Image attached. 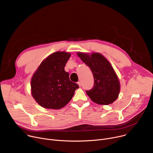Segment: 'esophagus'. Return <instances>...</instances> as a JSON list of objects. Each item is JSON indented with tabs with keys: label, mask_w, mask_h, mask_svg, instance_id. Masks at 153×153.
Returning a JSON list of instances; mask_svg holds the SVG:
<instances>
[{
	"label": "esophagus",
	"mask_w": 153,
	"mask_h": 153,
	"mask_svg": "<svg viewBox=\"0 0 153 153\" xmlns=\"http://www.w3.org/2000/svg\"><path fill=\"white\" fill-rule=\"evenodd\" d=\"M77 84L79 85V86H81V82H77Z\"/></svg>",
	"instance_id": "obj_1"
}]
</instances>
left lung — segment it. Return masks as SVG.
Wrapping results in <instances>:
<instances>
[{"mask_svg":"<svg viewBox=\"0 0 153 153\" xmlns=\"http://www.w3.org/2000/svg\"><path fill=\"white\" fill-rule=\"evenodd\" d=\"M78 56L91 69L94 80L93 88L86 91V94L95 103L109 105L118 97L120 82L110 63L101 54L78 53Z\"/></svg>","mask_w":153,"mask_h":153,"instance_id":"1","label":"left lung"}]
</instances>
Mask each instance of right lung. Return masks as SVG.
Listing matches in <instances>:
<instances>
[{
  "label": "right lung",
  "mask_w": 153,
  "mask_h": 153,
  "mask_svg": "<svg viewBox=\"0 0 153 153\" xmlns=\"http://www.w3.org/2000/svg\"><path fill=\"white\" fill-rule=\"evenodd\" d=\"M71 54L57 51L43 60L31 81V94L41 106L48 109H60L72 99L79 85L70 80L65 66Z\"/></svg>",
  "instance_id": "obj_1"
}]
</instances>
